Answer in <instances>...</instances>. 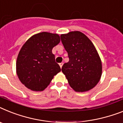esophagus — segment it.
Instances as JSON below:
<instances>
[{
    "instance_id": "esophagus-1",
    "label": "esophagus",
    "mask_w": 123,
    "mask_h": 123,
    "mask_svg": "<svg viewBox=\"0 0 123 123\" xmlns=\"http://www.w3.org/2000/svg\"><path fill=\"white\" fill-rule=\"evenodd\" d=\"M63 62H61V63H59V66L60 67H61V68H62V66H63Z\"/></svg>"
}]
</instances>
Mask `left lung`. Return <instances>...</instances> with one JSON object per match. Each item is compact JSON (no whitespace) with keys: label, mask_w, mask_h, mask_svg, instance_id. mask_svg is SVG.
<instances>
[{"label":"left lung","mask_w":123,"mask_h":123,"mask_svg":"<svg viewBox=\"0 0 123 123\" xmlns=\"http://www.w3.org/2000/svg\"><path fill=\"white\" fill-rule=\"evenodd\" d=\"M61 39L69 59L62 66V72L70 86L76 92L93 88L102 74L101 61L93 44L79 31L61 35Z\"/></svg>","instance_id":"1"}]
</instances>
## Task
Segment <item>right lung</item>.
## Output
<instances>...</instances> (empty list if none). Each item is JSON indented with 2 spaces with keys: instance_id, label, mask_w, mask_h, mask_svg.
<instances>
[{
  "instance_id": "1",
  "label": "right lung",
  "mask_w": 123,
  "mask_h": 123,
  "mask_svg": "<svg viewBox=\"0 0 123 123\" xmlns=\"http://www.w3.org/2000/svg\"><path fill=\"white\" fill-rule=\"evenodd\" d=\"M59 42L58 34L43 32L32 36L24 44L17 57L16 70L18 79L25 87L42 91L61 71L52 52Z\"/></svg>"
}]
</instances>
